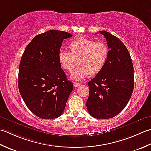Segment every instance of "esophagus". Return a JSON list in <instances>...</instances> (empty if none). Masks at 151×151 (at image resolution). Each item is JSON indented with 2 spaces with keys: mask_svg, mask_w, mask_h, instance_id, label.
<instances>
[{
  "mask_svg": "<svg viewBox=\"0 0 151 151\" xmlns=\"http://www.w3.org/2000/svg\"><path fill=\"white\" fill-rule=\"evenodd\" d=\"M79 85H80V83H77V82L73 83V86H74L75 87H78Z\"/></svg>",
  "mask_w": 151,
  "mask_h": 151,
  "instance_id": "1",
  "label": "esophagus"
}]
</instances>
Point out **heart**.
<instances>
[{
    "label": "heart",
    "instance_id": "heart-1",
    "mask_svg": "<svg viewBox=\"0 0 151 151\" xmlns=\"http://www.w3.org/2000/svg\"><path fill=\"white\" fill-rule=\"evenodd\" d=\"M70 52L60 50L58 54L60 65L66 71H71L79 59V66L72 72L70 78L76 81L87 78L91 73H100L109 55L106 44L83 36H79L70 44Z\"/></svg>",
    "mask_w": 151,
    "mask_h": 151
}]
</instances>
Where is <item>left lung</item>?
I'll return each mask as SVG.
<instances>
[{"label": "left lung", "mask_w": 151, "mask_h": 151, "mask_svg": "<svg viewBox=\"0 0 151 151\" xmlns=\"http://www.w3.org/2000/svg\"><path fill=\"white\" fill-rule=\"evenodd\" d=\"M109 49L101 71L88 83L87 107L94 118L107 119L117 115L127 106L133 93L134 67L124 44L111 34L101 30Z\"/></svg>", "instance_id": "obj_1"}]
</instances>
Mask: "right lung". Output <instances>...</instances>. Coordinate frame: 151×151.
<instances>
[{
  "label": "right lung",
  "instance_id": "right-lung-1",
  "mask_svg": "<svg viewBox=\"0 0 151 151\" xmlns=\"http://www.w3.org/2000/svg\"><path fill=\"white\" fill-rule=\"evenodd\" d=\"M72 36L57 30L40 34L27 46L21 57L19 93L30 111L41 119H55L62 115L73 90V83L67 80L58 60L64 39Z\"/></svg>",
  "mask_w": 151,
  "mask_h": 151
}]
</instances>
